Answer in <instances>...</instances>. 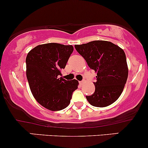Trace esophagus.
Returning a JSON list of instances; mask_svg holds the SVG:
<instances>
[{
    "instance_id": "34e87169",
    "label": "esophagus",
    "mask_w": 148,
    "mask_h": 148,
    "mask_svg": "<svg viewBox=\"0 0 148 148\" xmlns=\"http://www.w3.org/2000/svg\"><path fill=\"white\" fill-rule=\"evenodd\" d=\"M84 82H85L84 80H83V81H81V82H79V84H80V85H82V84H83L84 83Z\"/></svg>"
}]
</instances>
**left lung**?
<instances>
[{
  "mask_svg": "<svg viewBox=\"0 0 148 148\" xmlns=\"http://www.w3.org/2000/svg\"><path fill=\"white\" fill-rule=\"evenodd\" d=\"M74 47L90 69L97 72L95 92L86 96L87 101L96 107L111 105L121 96L128 75L124 51L111 42L103 40Z\"/></svg>",
  "mask_w": 148,
  "mask_h": 148,
  "instance_id": "obj_1",
  "label": "left lung"
}]
</instances>
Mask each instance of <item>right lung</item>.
<instances>
[{
    "label": "right lung",
    "mask_w": 148,
    "mask_h": 148,
    "mask_svg": "<svg viewBox=\"0 0 148 148\" xmlns=\"http://www.w3.org/2000/svg\"><path fill=\"white\" fill-rule=\"evenodd\" d=\"M73 50L72 45L47 43L35 47L26 57V75L31 92L40 105L50 111L67 107L78 88L76 79L59 78Z\"/></svg>",
    "instance_id": "obj_1"
}]
</instances>
